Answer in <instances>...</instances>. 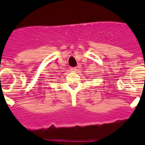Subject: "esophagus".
I'll use <instances>...</instances> for the list:
<instances>
[{
  "label": "esophagus",
  "instance_id": "34e87169",
  "mask_svg": "<svg viewBox=\"0 0 145 145\" xmlns=\"http://www.w3.org/2000/svg\"><path fill=\"white\" fill-rule=\"evenodd\" d=\"M70 70H72V72H75L77 70V68L75 67H71V68H70Z\"/></svg>",
  "mask_w": 145,
  "mask_h": 145
}]
</instances>
